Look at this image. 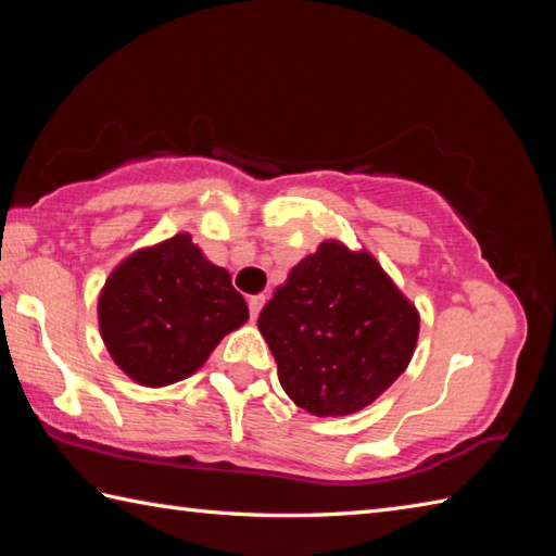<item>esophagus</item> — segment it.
<instances>
[{
  "label": "esophagus",
  "instance_id": "esophagus-1",
  "mask_svg": "<svg viewBox=\"0 0 556 556\" xmlns=\"http://www.w3.org/2000/svg\"><path fill=\"white\" fill-rule=\"evenodd\" d=\"M265 301H267V299L263 296V293H260V296H251V299H248V308H251V317H253V320L260 315V311H263Z\"/></svg>",
  "mask_w": 556,
  "mask_h": 556
}]
</instances>
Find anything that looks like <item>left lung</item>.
I'll list each match as a JSON object with an SVG mask.
<instances>
[{
    "label": "left lung",
    "mask_w": 556,
    "mask_h": 556,
    "mask_svg": "<svg viewBox=\"0 0 556 556\" xmlns=\"http://www.w3.org/2000/svg\"><path fill=\"white\" fill-rule=\"evenodd\" d=\"M257 329L289 399L327 418L358 413L394 384L420 315L368 251L329 239L289 271Z\"/></svg>",
    "instance_id": "1"
}]
</instances>
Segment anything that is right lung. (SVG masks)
Segmentation results:
<instances>
[{"label": "right lung", "instance_id": "add662e5", "mask_svg": "<svg viewBox=\"0 0 556 556\" xmlns=\"http://www.w3.org/2000/svg\"><path fill=\"white\" fill-rule=\"evenodd\" d=\"M248 320V305L224 267L191 233L140 248L114 267L98 301L112 361L143 387L191 377L219 341Z\"/></svg>", "mask_w": 556, "mask_h": 556}]
</instances>
